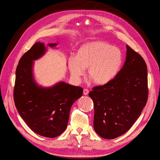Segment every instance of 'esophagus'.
<instances>
[{
    "label": "esophagus",
    "mask_w": 160,
    "mask_h": 160,
    "mask_svg": "<svg viewBox=\"0 0 160 160\" xmlns=\"http://www.w3.org/2000/svg\"><path fill=\"white\" fill-rule=\"evenodd\" d=\"M83 94L85 95H88L89 94V90L88 89H83Z\"/></svg>",
    "instance_id": "obj_1"
}]
</instances>
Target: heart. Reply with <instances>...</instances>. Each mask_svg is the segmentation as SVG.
Listing matches in <instances>:
<instances>
[{
  "instance_id": "b5f03b06",
  "label": "heart",
  "mask_w": 160,
  "mask_h": 160,
  "mask_svg": "<svg viewBox=\"0 0 160 160\" xmlns=\"http://www.w3.org/2000/svg\"><path fill=\"white\" fill-rule=\"evenodd\" d=\"M123 62L122 51L103 41L90 42L82 45L77 55L68 61L71 75L79 81L88 68V74L95 83L103 85L114 79Z\"/></svg>"
}]
</instances>
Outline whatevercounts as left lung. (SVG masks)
<instances>
[{
  "mask_svg": "<svg viewBox=\"0 0 160 160\" xmlns=\"http://www.w3.org/2000/svg\"><path fill=\"white\" fill-rule=\"evenodd\" d=\"M122 69L110 83L96 86L89 95L94 103L93 128L101 138L111 139L132 127L148 98L146 62L128 45Z\"/></svg>",
  "mask_w": 160,
  "mask_h": 160,
  "instance_id": "1",
  "label": "left lung"
}]
</instances>
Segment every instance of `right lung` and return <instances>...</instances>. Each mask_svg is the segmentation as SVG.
<instances>
[{
    "label": "right lung",
    "mask_w": 160,
    "mask_h": 160,
    "mask_svg": "<svg viewBox=\"0 0 160 160\" xmlns=\"http://www.w3.org/2000/svg\"><path fill=\"white\" fill-rule=\"evenodd\" d=\"M57 43L48 46L55 47ZM44 43L37 42L24 54L16 69L14 101L18 113L34 132L53 138L67 127L72 105L82 96L81 87L61 81L50 88L38 85L34 78V61L45 54Z\"/></svg>",
    "instance_id": "obj_1"
}]
</instances>
